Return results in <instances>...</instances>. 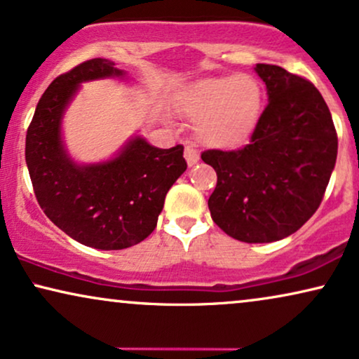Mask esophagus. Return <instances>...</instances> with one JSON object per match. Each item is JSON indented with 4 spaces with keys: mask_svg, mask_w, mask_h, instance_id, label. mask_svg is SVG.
<instances>
[{
    "mask_svg": "<svg viewBox=\"0 0 359 359\" xmlns=\"http://www.w3.org/2000/svg\"><path fill=\"white\" fill-rule=\"evenodd\" d=\"M184 158H186V161H188L189 166L196 165L198 160H199V155H198V151L193 148V145H186Z\"/></svg>",
    "mask_w": 359,
    "mask_h": 359,
    "instance_id": "1",
    "label": "esophagus"
}]
</instances>
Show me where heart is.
Returning <instances> with one entry per match:
<instances>
[{"mask_svg": "<svg viewBox=\"0 0 359 359\" xmlns=\"http://www.w3.org/2000/svg\"><path fill=\"white\" fill-rule=\"evenodd\" d=\"M181 109L199 123V138L209 147L231 148L249 137L262 109V88L252 76H221L188 88Z\"/></svg>", "mask_w": 359, "mask_h": 359, "instance_id": "b5f03b06", "label": "heart"}]
</instances>
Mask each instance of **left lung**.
<instances>
[{
    "mask_svg": "<svg viewBox=\"0 0 359 359\" xmlns=\"http://www.w3.org/2000/svg\"><path fill=\"white\" fill-rule=\"evenodd\" d=\"M255 72L269 104L250 142L201 158L217 175L208 201L212 221L237 241L262 244L293 234L313 216L337 163L338 137L310 81L271 64H257Z\"/></svg>",
    "mask_w": 359,
    "mask_h": 359,
    "instance_id": "left-lung-1",
    "label": "left lung"
}]
</instances>
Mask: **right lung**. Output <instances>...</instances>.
Here are the masks:
<instances>
[{
	"mask_svg": "<svg viewBox=\"0 0 359 359\" xmlns=\"http://www.w3.org/2000/svg\"><path fill=\"white\" fill-rule=\"evenodd\" d=\"M111 60L90 59L55 77L37 102L26 133V165L46 216L83 245L132 248L155 231L166 193L186 170L183 147L168 150L135 137L117 156L77 165L60 137L66 107L87 81L122 77Z\"/></svg>",
	"mask_w": 359,
	"mask_h": 359,
	"instance_id": "add662e5",
	"label": "right lung"
}]
</instances>
